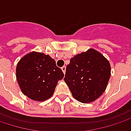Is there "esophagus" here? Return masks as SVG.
I'll list each match as a JSON object with an SVG mask.
<instances>
[{
    "instance_id": "esophagus-1",
    "label": "esophagus",
    "mask_w": 131,
    "mask_h": 131,
    "mask_svg": "<svg viewBox=\"0 0 131 131\" xmlns=\"http://www.w3.org/2000/svg\"><path fill=\"white\" fill-rule=\"evenodd\" d=\"M61 70H62L63 73H65V72H66V67H65V66H63V67H61Z\"/></svg>"
}]
</instances>
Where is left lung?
Wrapping results in <instances>:
<instances>
[{
	"instance_id": "left-lung-1",
	"label": "left lung",
	"mask_w": 131,
	"mask_h": 131,
	"mask_svg": "<svg viewBox=\"0 0 131 131\" xmlns=\"http://www.w3.org/2000/svg\"><path fill=\"white\" fill-rule=\"evenodd\" d=\"M110 76L109 61L99 52L90 49L70 59L64 81L75 99L89 103L104 93Z\"/></svg>"
}]
</instances>
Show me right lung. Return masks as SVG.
I'll use <instances>...</instances> for the list:
<instances>
[{
  "mask_svg": "<svg viewBox=\"0 0 131 131\" xmlns=\"http://www.w3.org/2000/svg\"><path fill=\"white\" fill-rule=\"evenodd\" d=\"M64 75L55 60L41 52L27 54L20 60L16 68V78L23 93L39 102L52 96L58 81Z\"/></svg>",
  "mask_w": 131,
  "mask_h": 131,
  "instance_id": "right-lung-1",
  "label": "right lung"
}]
</instances>
